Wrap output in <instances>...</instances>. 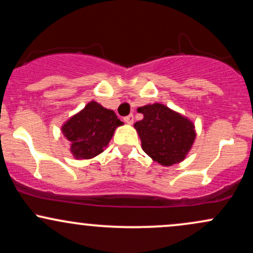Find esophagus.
Wrapping results in <instances>:
<instances>
[{"label": "esophagus", "mask_w": 253, "mask_h": 253, "mask_svg": "<svg viewBox=\"0 0 253 253\" xmlns=\"http://www.w3.org/2000/svg\"><path fill=\"white\" fill-rule=\"evenodd\" d=\"M124 120H125V123H126L127 125H132L133 121H134V118H133V114H130V115H128V117L125 118Z\"/></svg>", "instance_id": "obj_1"}]
</instances>
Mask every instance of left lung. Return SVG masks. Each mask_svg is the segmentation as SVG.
<instances>
[{
    "mask_svg": "<svg viewBox=\"0 0 253 253\" xmlns=\"http://www.w3.org/2000/svg\"><path fill=\"white\" fill-rule=\"evenodd\" d=\"M136 110L144 115L134 124L144 152L163 167L184 161L196 138L193 121L162 103L146 104Z\"/></svg>",
    "mask_w": 253,
    "mask_h": 253,
    "instance_id": "1",
    "label": "left lung"
}]
</instances>
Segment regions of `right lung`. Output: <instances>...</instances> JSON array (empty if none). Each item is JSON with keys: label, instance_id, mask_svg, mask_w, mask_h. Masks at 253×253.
Wrapping results in <instances>:
<instances>
[{"label": "right lung", "instance_id": "right-lung-1", "mask_svg": "<svg viewBox=\"0 0 253 253\" xmlns=\"http://www.w3.org/2000/svg\"><path fill=\"white\" fill-rule=\"evenodd\" d=\"M123 125L114 110L104 108L92 100L63 124L62 133L70 143L74 158L84 161L102 153L115 129Z\"/></svg>", "mask_w": 253, "mask_h": 253}]
</instances>
